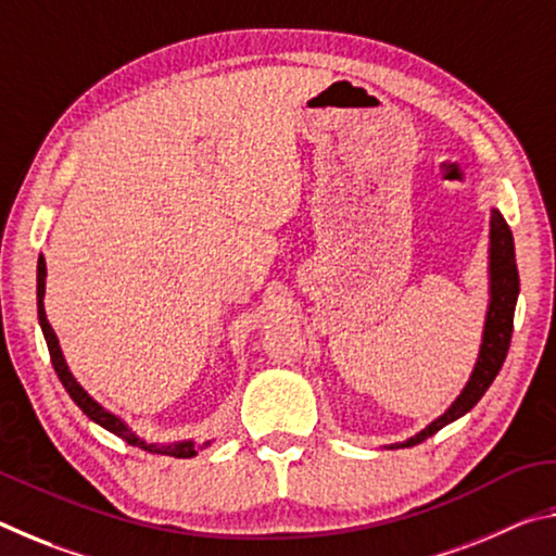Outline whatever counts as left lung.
<instances>
[{"label": "left lung", "instance_id": "left-lung-1", "mask_svg": "<svg viewBox=\"0 0 556 556\" xmlns=\"http://www.w3.org/2000/svg\"><path fill=\"white\" fill-rule=\"evenodd\" d=\"M488 312L483 324V338H481V351H478V361L473 365V372L466 382V388L460 390L458 397L451 402V407L425 427L419 434L409 437L400 444H390V448H404V446H417L421 441L434 437L439 429H444L451 421L464 417L483 397L485 390L491 388L495 375L501 372L507 348H510L513 336V316L517 294H520V277H517L515 265V242L513 232L507 228L501 211H491V248H488Z\"/></svg>", "mask_w": 556, "mask_h": 556}]
</instances>
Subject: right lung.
<instances>
[{"mask_svg":"<svg viewBox=\"0 0 556 556\" xmlns=\"http://www.w3.org/2000/svg\"><path fill=\"white\" fill-rule=\"evenodd\" d=\"M43 296H46V260L43 255L39 257V267H36V299H39V324H41V331L46 338V345H49V353H51V363H53V370L59 375V380L63 382L65 392L71 394V400L78 404L83 409V414H88V417L100 425L102 429L112 431V434L125 439L127 444L131 446H139L149 451V454H164V456H174V458H191L199 454V448H205L211 444V441H205L203 446L195 444V441L186 439V441H174V444H152V441H144L142 437H137L135 431L129 429V425L125 419H119L117 414H112L110 409L102 407L98 400H92L90 394L86 392V388L73 378V372L68 370V363H65L63 351L59 345V338H55L53 328L49 324V318H46V308H43Z\"/></svg>","mask_w":556,"mask_h":556,"instance_id":"1","label":"right lung"}]
</instances>
